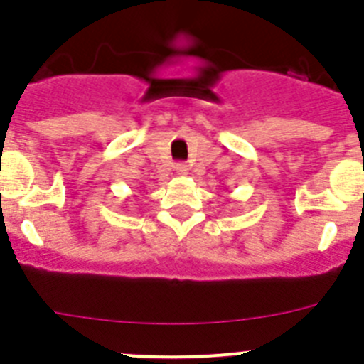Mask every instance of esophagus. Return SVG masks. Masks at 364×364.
Segmentation results:
<instances>
[{
    "label": "esophagus",
    "mask_w": 364,
    "mask_h": 364,
    "mask_svg": "<svg viewBox=\"0 0 364 364\" xmlns=\"http://www.w3.org/2000/svg\"><path fill=\"white\" fill-rule=\"evenodd\" d=\"M176 173H178V175H188L189 173V167H188V164H184V162H180V164H176Z\"/></svg>",
    "instance_id": "obj_1"
}]
</instances>
